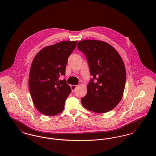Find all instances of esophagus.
Returning <instances> with one entry per match:
<instances>
[{
	"mask_svg": "<svg viewBox=\"0 0 156 156\" xmlns=\"http://www.w3.org/2000/svg\"><path fill=\"white\" fill-rule=\"evenodd\" d=\"M78 85H72L71 86V90H72V91H74L75 90V89L77 88Z\"/></svg>",
	"mask_w": 156,
	"mask_h": 156,
	"instance_id": "esophagus-1",
	"label": "esophagus"
}]
</instances>
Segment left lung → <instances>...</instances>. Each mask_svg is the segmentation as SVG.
I'll use <instances>...</instances> for the list:
<instances>
[{
    "mask_svg": "<svg viewBox=\"0 0 156 156\" xmlns=\"http://www.w3.org/2000/svg\"><path fill=\"white\" fill-rule=\"evenodd\" d=\"M77 46L86 56L93 76L81 98L83 106L94 112L110 111L121 101L126 85V71L121 56L109 44L98 40H83Z\"/></svg>",
    "mask_w": 156,
    "mask_h": 156,
    "instance_id": "left-lung-1",
    "label": "left lung"
}]
</instances>
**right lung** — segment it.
<instances>
[{
  "instance_id": "1",
  "label": "right lung",
  "mask_w": 156,
  "mask_h": 156,
  "mask_svg": "<svg viewBox=\"0 0 156 156\" xmlns=\"http://www.w3.org/2000/svg\"><path fill=\"white\" fill-rule=\"evenodd\" d=\"M77 41H62L42 49L30 66L29 89L35 107L44 115H55L64 109L65 102L71 92L66 80L68 58Z\"/></svg>"
}]
</instances>
